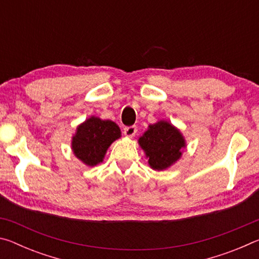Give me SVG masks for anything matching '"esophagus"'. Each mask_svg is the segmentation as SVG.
<instances>
[{"label": "esophagus", "instance_id": "34e87169", "mask_svg": "<svg viewBox=\"0 0 259 259\" xmlns=\"http://www.w3.org/2000/svg\"><path fill=\"white\" fill-rule=\"evenodd\" d=\"M123 133L126 136V137H134L137 133V126L136 125H130V126H125L123 129Z\"/></svg>", "mask_w": 259, "mask_h": 259}]
</instances>
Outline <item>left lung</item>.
<instances>
[{"label":"left lung","mask_w":259,"mask_h":259,"mask_svg":"<svg viewBox=\"0 0 259 259\" xmlns=\"http://www.w3.org/2000/svg\"><path fill=\"white\" fill-rule=\"evenodd\" d=\"M138 143L154 170H164L175 163L182 155V148L185 147L182 134L166 121L151 124Z\"/></svg>","instance_id":"8db88e82"}]
</instances>
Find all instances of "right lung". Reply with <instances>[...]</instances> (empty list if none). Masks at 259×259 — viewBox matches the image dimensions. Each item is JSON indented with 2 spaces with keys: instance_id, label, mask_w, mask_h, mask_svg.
I'll use <instances>...</instances> for the list:
<instances>
[{
  "instance_id": "obj_1",
  "label": "right lung",
  "mask_w": 259,
  "mask_h": 259,
  "mask_svg": "<svg viewBox=\"0 0 259 259\" xmlns=\"http://www.w3.org/2000/svg\"><path fill=\"white\" fill-rule=\"evenodd\" d=\"M120 137L121 130L116 123L91 116L77 126L72 150L83 163L94 166L103 161L109 145Z\"/></svg>"
}]
</instances>
